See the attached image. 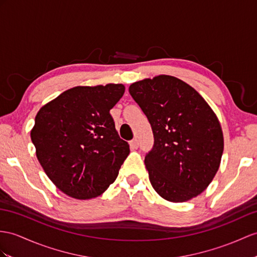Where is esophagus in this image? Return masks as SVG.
Instances as JSON below:
<instances>
[{"mask_svg":"<svg viewBox=\"0 0 257 257\" xmlns=\"http://www.w3.org/2000/svg\"><path fill=\"white\" fill-rule=\"evenodd\" d=\"M130 147L132 149H137L139 148V142H137V140H132L130 142Z\"/></svg>","mask_w":257,"mask_h":257,"instance_id":"esophagus-1","label":"esophagus"}]
</instances>
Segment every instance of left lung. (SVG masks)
<instances>
[{
	"label": "left lung",
	"mask_w": 257,
	"mask_h": 257,
	"mask_svg": "<svg viewBox=\"0 0 257 257\" xmlns=\"http://www.w3.org/2000/svg\"><path fill=\"white\" fill-rule=\"evenodd\" d=\"M128 91L152 125L155 142L145 165L155 191L173 203L196 197L221 161L223 135L215 112L193 87L169 75L136 81Z\"/></svg>",
	"instance_id": "8db88e82"
}]
</instances>
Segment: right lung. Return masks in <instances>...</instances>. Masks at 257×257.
Here are the masks:
<instances>
[{
	"label": "right lung",
	"mask_w": 257,
	"mask_h": 257,
	"mask_svg": "<svg viewBox=\"0 0 257 257\" xmlns=\"http://www.w3.org/2000/svg\"><path fill=\"white\" fill-rule=\"evenodd\" d=\"M122 84L77 86L38 111L30 137L41 167L54 185L77 199L97 197L115 181L130 154L110 110Z\"/></svg>",
	"instance_id": "add662e5"
}]
</instances>
